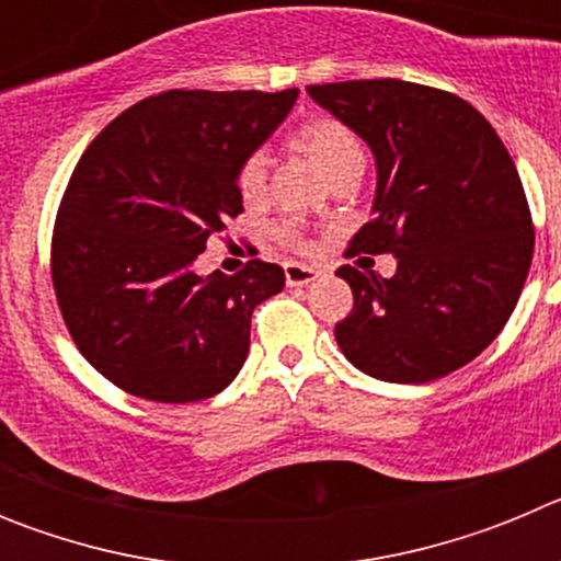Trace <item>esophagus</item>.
I'll return each instance as SVG.
<instances>
[{
    "label": "esophagus",
    "mask_w": 561,
    "mask_h": 561,
    "mask_svg": "<svg viewBox=\"0 0 561 561\" xmlns=\"http://www.w3.org/2000/svg\"><path fill=\"white\" fill-rule=\"evenodd\" d=\"M284 275H286V284L289 286H306L320 277V270H317V266H309V264H286Z\"/></svg>",
    "instance_id": "1"
}]
</instances>
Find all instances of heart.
<instances>
[{
    "label": "heart",
    "instance_id": "b5f03b06",
    "mask_svg": "<svg viewBox=\"0 0 561 561\" xmlns=\"http://www.w3.org/2000/svg\"><path fill=\"white\" fill-rule=\"evenodd\" d=\"M291 146L300 153H306L317 165V171L323 173L325 180L334 182L345 173L365 171V146H362L359 134L340 117H314V121L304 123L291 134ZM236 185L244 199H255L261 196L266 185V153L250 151L241 160L236 171ZM275 238L286 247H300V230L297 225H277Z\"/></svg>",
    "mask_w": 561,
    "mask_h": 561
}]
</instances>
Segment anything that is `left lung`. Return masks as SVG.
<instances>
[{
    "label": "left lung",
    "mask_w": 561,
    "mask_h": 561,
    "mask_svg": "<svg viewBox=\"0 0 561 561\" xmlns=\"http://www.w3.org/2000/svg\"><path fill=\"white\" fill-rule=\"evenodd\" d=\"M306 92L376 157L374 219L345 255L399 257L393 277L336 270L354 291L336 345L381 381L421 385L463 368L508 323L531 270V210L512 153L444 89L379 78Z\"/></svg>",
    "instance_id": "left-lung-1"
}]
</instances>
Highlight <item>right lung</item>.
<instances>
[{
  "label": "right lung",
  "instance_id": "1",
  "mask_svg": "<svg viewBox=\"0 0 561 561\" xmlns=\"http://www.w3.org/2000/svg\"><path fill=\"white\" fill-rule=\"evenodd\" d=\"M297 101L284 92L168 89L117 114L58 205L49 272L69 336L101 376L162 404L236 379L250 317L284 289L261 257L202 277L193 261L244 213L236 171Z\"/></svg>",
  "mask_w": 561,
  "mask_h": 561
}]
</instances>
